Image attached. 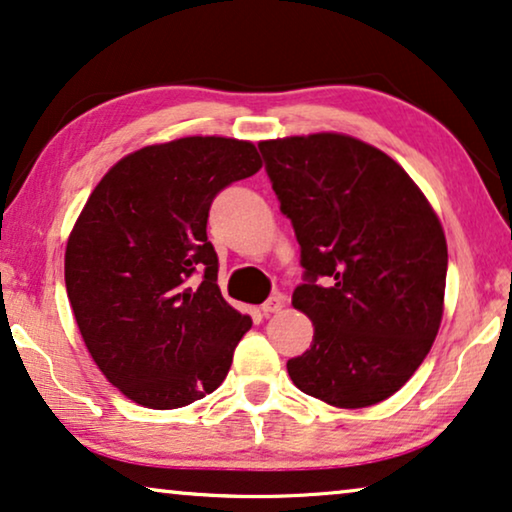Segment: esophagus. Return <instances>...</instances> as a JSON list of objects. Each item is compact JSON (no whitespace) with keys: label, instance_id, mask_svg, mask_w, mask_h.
Returning <instances> with one entry per match:
<instances>
[{"label":"esophagus","instance_id":"1","mask_svg":"<svg viewBox=\"0 0 512 512\" xmlns=\"http://www.w3.org/2000/svg\"><path fill=\"white\" fill-rule=\"evenodd\" d=\"M284 303H286V296H282V293H275V296H270L268 300H265V303L261 305V310L265 317H268V314H275L282 310Z\"/></svg>","mask_w":512,"mask_h":512}]
</instances>
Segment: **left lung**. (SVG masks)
<instances>
[{"label":"left lung","instance_id":"8db88e82","mask_svg":"<svg viewBox=\"0 0 512 512\" xmlns=\"http://www.w3.org/2000/svg\"><path fill=\"white\" fill-rule=\"evenodd\" d=\"M258 149L300 244L305 284L293 307L314 324L310 349L286 370L303 394L335 408L380 403L438 335L443 226L408 172L361 139L319 132Z\"/></svg>","mask_w":512,"mask_h":512}]
</instances>
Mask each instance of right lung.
<instances>
[{
    "instance_id": "obj_1",
    "label": "right lung",
    "mask_w": 512,
    "mask_h": 512,
    "mask_svg": "<svg viewBox=\"0 0 512 512\" xmlns=\"http://www.w3.org/2000/svg\"><path fill=\"white\" fill-rule=\"evenodd\" d=\"M261 165L251 142L181 137L121 158L90 193L67 240V296L97 368L130 401L184 408L226 380L251 319L221 296L207 216Z\"/></svg>"
}]
</instances>
